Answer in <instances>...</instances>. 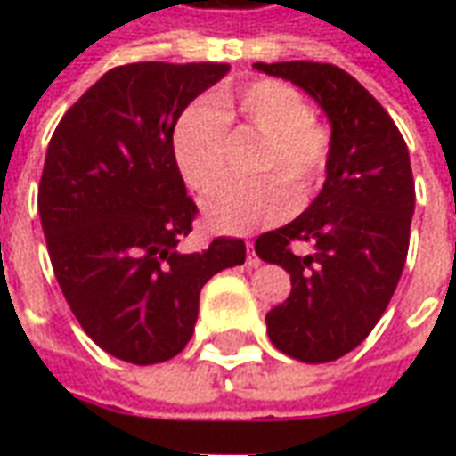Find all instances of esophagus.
I'll use <instances>...</instances> for the list:
<instances>
[{
    "label": "esophagus",
    "instance_id": "1",
    "mask_svg": "<svg viewBox=\"0 0 456 456\" xmlns=\"http://www.w3.org/2000/svg\"><path fill=\"white\" fill-rule=\"evenodd\" d=\"M247 264L248 266H258V256L254 251V241H247Z\"/></svg>",
    "mask_w": 456,
    "mask_h": 456
}]
</instances>
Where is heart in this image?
<instances>
[{"label":"heart","instance_id":"1","mask_svg":"<svg viewBox=\"0 0 456 456\" xmlns=\"http://www.w3.org/2000/svg\"><path fill=\"white\" fill-rule=\"evenodd\" d=\"M227 126L261 139L254 156V173L261 178L212 190L202 202L209 227L229 234L254 232L286 217V189L296 205L313 198L330 166L332 134L297 87L261 77L237 90H217L209 104H190L180 114L170 149L185 185L195 192H208L224 173Z\"/></svg>","mask_w":456,"mask_h":456}]
</instances>
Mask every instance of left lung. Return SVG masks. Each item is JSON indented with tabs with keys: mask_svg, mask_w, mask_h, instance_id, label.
<instances>
[{
	"mask_svg": "<svg viewBox=\"0 0 456 456\" xmlns=\"http://www.w3.org/2000/svg\"><path fill=\"white\" fill-rule=\"evenodd\" d=\"M303 87L332 121L327 180L290 224L256 239V254L290 273V296L266 315L271 342L305 363L335 362L369 337L401 281L415 209L403 134L363 85L330 63H256ZM296 240L316 251L297 257Z\"/></svg>",
	"mask_w": 456,
	"mask_h": 456,
	"instance_id": "left-lung-1",
	"label": "left lung"
}]
</instances>
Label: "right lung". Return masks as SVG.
<instances>
[{"instance_id": "add662e5", "label": "right lung", "mask_w": 456, "mask_h": 456, "mask_svg": "<svg viewBox=\"0 0 456 456\" xmlns=\"http://www.w3.org/2000/svg\"><path fill=\"white\" fill-rule=\"evenodd\" d=\"M227 63H129L104 73L55 126L38 212L58 286L87 337L121 362L160 363L195 332L200 290L247 258L241 239L180 254L198 205L170 134Z\"/></svg>"}]
</instances>
